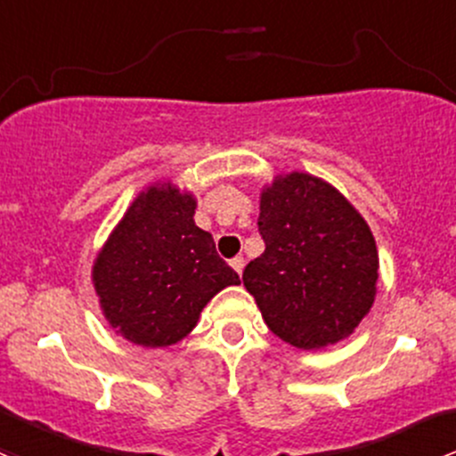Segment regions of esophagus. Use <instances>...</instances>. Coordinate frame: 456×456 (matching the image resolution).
<instances>
[{"instance_id": "34e87169", "label": "esophagus", "mask_w": 456, "mask_h": 456, "mask_svg": "<svg viewBox=\"0 0 456 456\" xmlns=\"http://www.w3.org/2000/svg\"><path fill=\"white\" fill-rule=\"evenodd\" d=\"M232 266H233V271H236L238 275H240L242 268H244V257H242V256H236V257H233V260H232Z\"/></svg>"}]
</instances>
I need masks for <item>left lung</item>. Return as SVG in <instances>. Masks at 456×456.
<instances>
[{
  "mask_svg": "<svg viewBox=\"0 0 456 456\" xmlns=\"http://www.w3.org/2000/svg\"><path fill=\"white\" fill-rule=\"evenodd\" d=\"M265 253L244 268L266 325L281 341L319 349L352 334L376 295L378 251L362 216L304 172L262 191Z\"/></svg>",
  "mask_w": 456,
  "mask_h": 456,
  "instance_id": "1",
  "label": "left lung"
}]
</instances>
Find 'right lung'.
Returning <instances> with one entry per match:
<instances>
[{
	"mask_svg": "<svg viewBox=\"0 0 456 456\" xmlns=\"http://www.w3.org/2000/svg\"><path fill=\"white\" fill-rule=\"evenodd\" d=\"M194 199L172 185L143 191L94 266L109 323L128 341L166 347L191 332L200 310L240 277L194 224Z\"/></svg>",
	"mask_w": 456,
	"mask_h": 456,
	"instance_id": "add662e5",
	"label": "right lung"
}]
</instances>
